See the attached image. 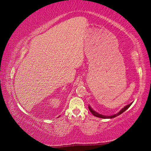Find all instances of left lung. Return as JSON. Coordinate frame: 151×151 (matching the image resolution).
Listing matches in <instances>:
<instances>
[{
  "instance_id": "8db88e82",
  "label": "left lung",
  "mask_w": 151,
  "mask_h": 151,
  "mask_svg": "<svg viewBox=\"0 0 151 151\" xmlns=\"http://www.w3.org/2000/svg\"><path fill=\"white\" fill-rule=\"evenodd\" d=\"M131 105V104H128V105H127L126 106H124V108H122L121 111H120L118 113H116V114H112V115H110V116H105V115H103V114H99V113H98V112H96V111H94V110L91 108V106H89L88 105V109H89V111H90L91 112V113L93 114L94 116H96V117H99V118H102V119H112V118H114V117H116V116H119V115H120V114H121L122 112H124L125 111H126V110L129 108V107Z\"/></svg>"
}]
</instances>
